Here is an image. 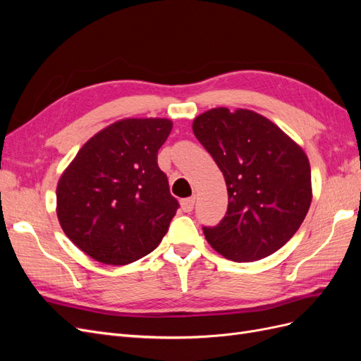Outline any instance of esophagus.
<instances>
[{"label": "esophagus", "mask_w": 361, "mask_h": 361, "mask_svg": "<svg viewBox=\"0 0 361 361\" xmlns=\"http://www.w3.org/2000/svg\"><path fill=\"white\" fill-rule=\"evenodd\" d=\"M194 203H195V199L194 197H188V199H182L180 200V207L183 212H191L194 209Z\"/></svg>", "instance_id": "1"}]
</instances>
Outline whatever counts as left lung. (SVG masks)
<instances>
[{
  "label": "left lung",
  "mask_w": 361,
  "mask_h": 361,
  "mask_svg": "<svg viewBox=\"0 0 361 361\" xmlns=\"http://www.w3.org/2000/svg\"><path fill=\"white\" fill-rule=\"evenodd\" d=\"M192 133L221 170L228 206L220 224L203 227L211 247L233 262L264 259L298 231L312 203L307 155L255 111L212 108Z\"/></svg>",
  "instance_id": "1"
}]
</instances>
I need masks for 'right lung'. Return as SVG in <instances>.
<instances>
[{"label": "right lung", "instance_id": "obj_1", "mask_svg": "<svg viewBox=\"0 0 361 361\" xmlns=\"http://www.w3.org/2000/svg\"><path fill=\"white\" fill-rule=\"evenodd\" d=\"M169 118H123L93 135L57 185L63 232L92 259L128 265L152 253L176 215L158 150Z\"/></svg>", "mask_w": 361, "mask_h": 361}]
</instances>
